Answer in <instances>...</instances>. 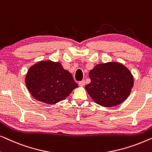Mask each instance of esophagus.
I'll return each mask as SVG.
<instances>
[{"label":"esophagus","mask_w":152,"mask_h":152,"mask_svg":"<svg viewBox=\"0 0 152 152\" xmlns=\"http://www.w3.org/2000/svg\"><path fill=\"white\" fill-rule=\"evenodd\" d=\"M79 85H80V86H84V85H85V81L84 80L80 81V82H79Z\"/></svg>","instance_id":"1"}]
</instances>
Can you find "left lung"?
I'll use <instances>...</instances> for the list:
<instances>
[{
    "label": "left lung",
    "instance_id": "1",
    "mask_svg": "<svg viewBox=\"0 0 152 152\" xmlns=\"http://www.w3.org/2000/svg\"><path fill=\"white\" fill-rule=\"evenodd\" d=\"M89 77L91 82L85 88L95 102L105 107L123 102L134 86L132 73L118 62L98 64L89 72Z\"/></svg>",
    "mask_w": 152,
    "mask_h": 152
}]
</instances>
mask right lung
<instances>
[{"label":"right lung","instance_id":"add662e5","mask_svg":"<svg viewBox=\"0 0 152 152\" xmlns=\"http://www.w3.org/2000/svg\"><path fill=\"white\" fill-rule=\"evenodd\" d=\"M26 84L37 100L54 104L66 98L78 84L59 62L43 61L31 66Z\"/></svg>","mask_w":152,"mask_h":152}]
</instances>
